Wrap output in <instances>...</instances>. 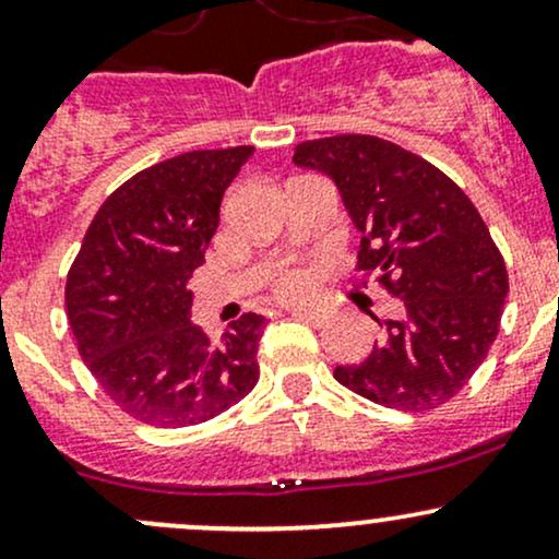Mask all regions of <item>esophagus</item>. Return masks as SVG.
I'll return each instance as SVG.
<instances>
[{
  "label": "esophagus",
  "mask_w": 559,
  "mask_h": 559,
  "mask_svg": "<svg viewBox=\"0 0 559 559\" xmlns=\"http://www.w3.org/2000/svg\"><path fill=\"white\" fill-rule=\"evenodd\" d=\"M292 316L299 318V320H307V323H312V325H325V323H329L331 312L329 310H318V307H294Z\"/></svg>",
  "instance_id": "34e87169"
}]
</instances>
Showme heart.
<instances>
[{
  "label": "heart",
  "instance_id": "b5f03b06",
  "mask_svg": "<svg viewBox=\"0 0 559 559\" xmlns=\"http://www.w3.org/2000/svg\"><path fill=\"white\" fill-rule=\"evenodd\" d=\"M310 288L312 273L305 271V267H288V271H281L273 278V292L281 299H299L305 294H310Z\"/></svg>",
  "mask_w": 559,
  "mask_h": 559
}]
</instances>
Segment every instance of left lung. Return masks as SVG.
Segmentation results:
<instances>
[{"mask_svg":"<svg viewBox=\"0 0 559 559\" xmlns=\"http://www.w3.org/2000/svg\"><path fill=\"white\" fill-rule=\"evenodd\" d=\"M301 168L329 173L362 234L357 271L402 301L383 338L333 378L365 400L426 413L460 394L489 355L510 281L476 204L447 173L368 133L301 141Z\"/></svg>","mask_w":559,"mask_h":559,"instance_id":"1","label":"left lung"}]
</instances>
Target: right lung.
<instances>
[{
    "label": "right lung",
    "instance_id": "obj_1",
    "mask_svg": "<svg viewBox=\"0 0 559 559\" xmlns=\"http://www.w3.org/2000/svg\"><path fill=\"white\" fill-rule=\"evenodd\" d=\"M254 146L197 150L136 173L94 215L68 271L79 355L123 413L157 428L226 413L260 378L265 318L243 312L213 338L189 320L191 275L221 199Z\"/></svg>",
    "mask_w": 559,
    "mask_h": 559
}]
</instances>
